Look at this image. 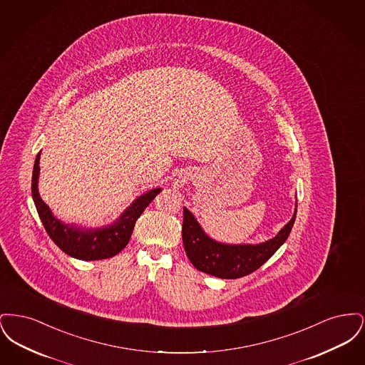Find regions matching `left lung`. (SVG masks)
<instances>
[{"label": "left lung", "instance_id": "left-lung-1", "mask_svg": "<svg viewBox=\"0 0 365 365\" xmlns=\"http://www.w3.org/2000/svg\"><path fill=\"white\" fill-rule=\"evenodd\" d=\"M292 220L272 240L257 245H226L208 237L190 210L183 208L182 240L191 264L201 272L222 279H238L255 272L268 260L287 240L293 225Z\"/></svg>", "mask_w": 365, "mask_h": 365}]
</instances>
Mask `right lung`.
I'll list each match as a JSON object with an SVG mask.
<instances>
[{
    "label": "right lung",
    "instance_id": "obj_1",
    "mask_svg": "<svg viewBox=\"0 0 365 365\" xmlns=\"http://www.w3.org/2000/svg\"><path fill=\"white\" fill-rule=\"evenodd\" d=\"M39 156L36 155L31 180V192L35 208L39 219L45 227L48 235L52 238L64 253L78 260H104L116 256L122 252L130 241L135 222L153 198L161 191L160 187L148 191L138 197L122 216L110 226L94 230H82L78 227L61 223L53 216L52 210L42 201L38 192V176H39Z\"/></svg>",
    "mask_w": 365,
    "mask_h": 365
}]
</instances>
